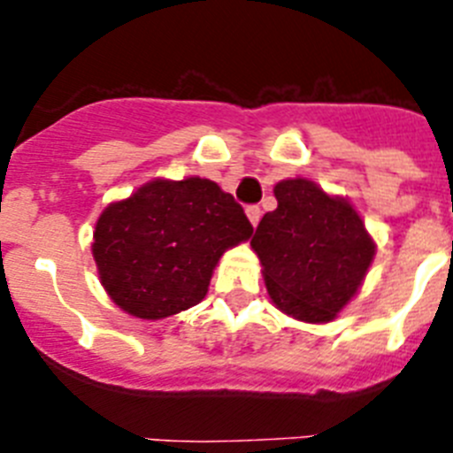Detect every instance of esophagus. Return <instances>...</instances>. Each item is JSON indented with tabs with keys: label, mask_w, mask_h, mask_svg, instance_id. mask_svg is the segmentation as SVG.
<instances>
[{
	"label": "esophagus",
	"mask_w": 453,
	"mask_h": 453,
	"mask_svg": "<svg viewBox=\"0 0 453 453\" xmlns=\"http://www.w3.org/2000/svg\"><path fill=\"white\" fill-rule=\"evenodd\" d=\"M261 215H263V211L258 206H247V218H250V222L254 224V226L261 222Z\"/></svg>",
	"instance_id": "obj_1"
}]
</instances>
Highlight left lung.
<instances>
[{
  "label": "left lung",
  "instance_id": "1",
  "mask_svg": "<svg viewBox=\"0 0 453 453\" xmlns=\"http://www.w3.org/2000/svg\"><path fill=\"white\" fill-rule=\"evenodd\" d=\"M279 206L251 238L272 302L295 319L322 324L349 303L374 258V240L347 199L308 179L274 186Z\"/></svg>",
  "mask_w": 453,
  "mask_h": 453
}]
</instances>
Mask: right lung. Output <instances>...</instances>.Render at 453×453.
I'll use <instances>...</instances> for the list:
<instances>
[{
  "mask_svg": "<svg viewBox=\"0 0 453 453\" xmlns=\"http://www.w3.org/2000/svg\"><path fill=\"white\" fill-rule=\"evenodd\" d=\"M251 234L242 206L215 181L156 179L104 208L92 256L124 313L163 319L202 302L224 251Z\"/></svg>",
  "mask_w": 453,
  "mask_h": 453,
  "instance_id": "obj_1",
  "label": "right lung"
}]
</instances>
